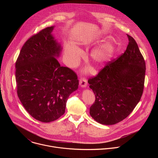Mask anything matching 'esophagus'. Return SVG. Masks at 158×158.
I'll use <instances>...</instances> for the list:
<instances>
[{
    "mask_svg": "<svg viewBox=\"0 0 158 158\" xmlns=\"http://www.w3.org/2000/svg\"><path fill=\"white\" fill-rule=\"evenodd\" d=\"M79 84L82 87H86L87 84V81L85 77H81L79 81Z\"/></svg>",
    "mask_w": 158,
    "mask_h": 158,
    "instance_id": "1",
    "label": "esophagus"
}]
</instances>
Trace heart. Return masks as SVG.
I'll return each instance as SVG.
<instances>
[{"instance_id":"heart-1","label":"heart","mask_w":158,"mask_h":158,"mask_svg":"<svg viewBox=\"0 0 158 158\" xmlns=\"http://www.w3.org/2000/svg\"><path fill=\"white\" fill-rule=\"evenodd\" d=\"M113 45L107 42L94 50L91 54V57L96 65H100L109 59L113 54ZM65 54L67 60L73 64H75L82 56V52L74 44H69L66 46Z\"/></svg>"}]
</instances>
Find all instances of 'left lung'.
<instances>
[{
    "label": "left lung",
    "instance_id": "left-lung-1",
    "mask_svg": "<svg viewBox=\"0 0 158 158\" xmlns=\"http://www.w3.org/2000/svg\"><path fill=\"white\" fill-rule=\"evenodd\" d=\"M125 52L109 61L98 74L88 79L95 94L90 115L98 123L112 125L126 118L143 95L146 63L138 44L127 34Z\"/></svg>",
    "mask_w": 158,
    "mask_h": 158
}]
</instances>
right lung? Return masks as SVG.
<instances>
[{"label":"right lung","mask_w":158,"mask_h":158,"mask_svg":"<svg viewBox=\"0 0 158 158\" xmlns=\"http://www.w3.org/2000/svg\"><path fill=\"white\" fill-rule=\"evenodd\" d=\"M53 28H45L29 38L15 62L19 99L32 118L43 123L64 114L69 95L79 85L76 73L60 66L56 57L61 48L51 34Z\"/></svg>","instance_id":"1"}]
</instances>
